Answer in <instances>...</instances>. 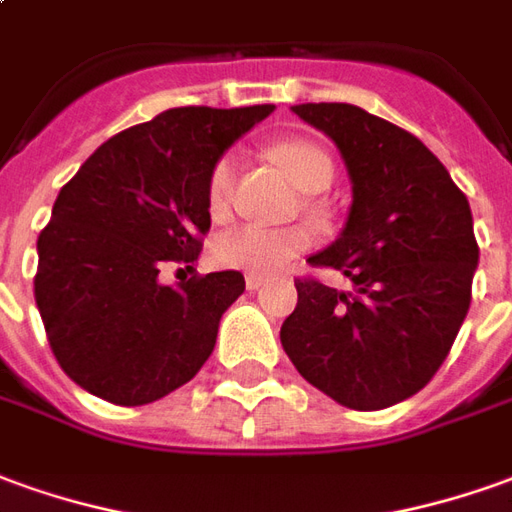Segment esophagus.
Instances as JSON below:
<instances>
[{"label":"esophagus","mask_w":512,"mask_h":512,"mask_svg":"<svg viewBox=\"0 0 512 512\" xmlns=\"http://www.w3.org/2000/svg\"><path fill=\"white\" fill-rule=\"evenodd\" d=\"M266 285V277H260V274H246V288L249 291H257V288H263Z\"/></svg>","instance_id":"34e87169"}]
</instances>
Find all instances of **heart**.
I'll return each instance as SVG.
<instances>
[{"label":"heart","instance_id":"heart-1","mask_svg":"<svg viewBox=\"0 0 512 512\" xmlns=\"http://www.w3.org/2000/svg\"><path fill=\"white\" fill-rule=\"evenodd\" d=\"M268 157L280 166L291 182L305 191L318 194L330 188L335 177L332 157L313 141L288 138L268 146ZM232 185H235V157L224 155L213 163L205 182V205L213 219L230 213ZM313 246V232L307 227H263V224H238L213 238L210 255L221 268H238L249 274H274Z\"/></svg>","mask_w":512,"mask_h":512}]
</instances>
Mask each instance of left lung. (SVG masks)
<instances>
[{
    "label": "left lung",
    "instance_id": "1",
    "mask_svg": "<svg viewBox=\"0 0 512 512\" xmlns=\"http://www.w3.org/2000/svg\"><path fill=\"white\" fill-rule=\"evenodd\" d=\"M293 113L330 135L352 177L341 238L307 263L355 288L296 280L282 349L338 405L382 410L421 391L460 332L480 260L471 207L441 160L391 121L343 102Z\"/></svg>",
    "mask_w": 512,
    "mask_h": 512
}]
</instances>
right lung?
<instances>
[{
    "label": "right lung",
    "instance_id": "1",
    "mask_svg": "<svg viewBox=\"0 0 512 512\" xmlns=\"http://www.w3.org/2000/svg\"><path fill=\"white\" fill-rule=\"evenodd\" d=\"M271 110L171 107L113 135L60 188L38 235L35 305L80 388L113 405H149L205 366L244 274H194L174 288L157 274L199 257L207 174Z\"/></svg>",
    "mask_w": 512,
    "mask_h": 512
}]
</instances>
